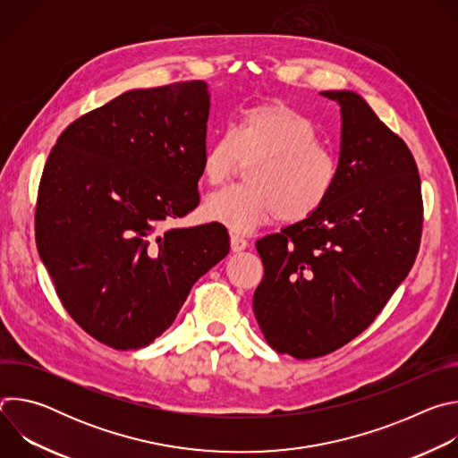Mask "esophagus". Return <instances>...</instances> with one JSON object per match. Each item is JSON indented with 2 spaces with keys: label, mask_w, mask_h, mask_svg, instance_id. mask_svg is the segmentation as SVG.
Masks as SVG:
<instances>
[{
  "label": "esophagus",
  "mask_w": 458,
  "mask_h": 458,
  "mask_svg": "<svg viewBox=\"0 0 458 458\" xmlns=\"http://www.w3.org/2000/svg\"><path fill=\"white\" fill-rule=\"evenodd\" d=\"M230 246H232V251H242L246 250L248 241L239 233H230Z\"/></svg>",
  "instance_id": "obj_1"
}]
</instances>
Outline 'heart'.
I'll list each match as a JSON object with an SVG mask.
<instances>
[{
  "label": "heart",
  "instance_id": "obj_1",
  "mask_svg": "<svg viewBox=\"0 0 458 458\" xmlns=\"http://www.w3.org/2000/svg\"><path fill=\"white\" fill-rule=\"evenodd\" d=\"M253 163L246 186H230L205 199L203 216L246 233L277 217L283 225L304 221L330 198L337 181L334 154L317 143L311 123L284 101H267L241 112L235 126L203 152L201 174L219 186Z\"/></svg>",
  "mask_w": 458,
  "mask_h": 458
}]
</instances>
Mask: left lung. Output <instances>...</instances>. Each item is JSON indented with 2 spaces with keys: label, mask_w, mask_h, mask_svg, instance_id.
Returning <instances> with one entry per match:
<instances>
[{
  "label": "left lung",
  "mask_w": 458,
  "mask_h": 458,
  "mask_svg": "<svg viewBox=\"0 0 458 458\" xmlns=\"http://www.w3.org/2000/svg\"><path fill=\"white\" fill-rule=\"evenodd\" d=\"M341 106L337 181L304 221L255 242L265 277L253 313L277 353L315 359L362 334L408 277L420 244L422 195L406 143L352 90Z\"/></svg>",
  "instance_id": "1"
}]
</instances>
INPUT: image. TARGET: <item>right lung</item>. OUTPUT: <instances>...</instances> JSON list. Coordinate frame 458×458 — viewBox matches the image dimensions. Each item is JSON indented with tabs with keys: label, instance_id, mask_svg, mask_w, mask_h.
<instances>
[{
	"label": "right lung",
	"instance_id": "obj_1",
	"mask_svg": "<svg viewBox=\"0 0 458 458\" xmlns=\"http://www.w3.org/2000/svg\"><path fill=\"white\" fill-rule=\"evenodd\" d=\"M205 81L128 90L64 128L43 168L36 244L64 310L96 341L140 350L228 255L223 225L166 228L199 205Z\"/></svg>",
	"mask_w": 458,
	"mask_h": 458
}]
</instances>
